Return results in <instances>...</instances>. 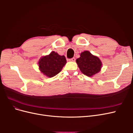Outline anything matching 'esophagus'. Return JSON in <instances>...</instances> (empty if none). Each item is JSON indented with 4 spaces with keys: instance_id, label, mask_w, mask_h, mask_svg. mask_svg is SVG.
Listing matches in <instances>:
<instances>
[{
    "instance_id": "34e87169",
    "label": "esophagus",
    "mask_w": 133,
    "mask_h": 133,
    "mask_svg": "<svg viewBox=\"0 0 133 133\" xmlns=\"http://www.w3.org/2000/svg\"><path fill=\"white\" fill-rule=\"evenodd\" d=\"M69 62H74L75 61V58H71V59H69Z\"/></svg>"
}]
</instances>
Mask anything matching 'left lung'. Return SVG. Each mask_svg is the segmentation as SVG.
Returning <instances> with one entry per match:
<instances>
[{
	"mask_svg": "<svg viewBox=\"0 0 133 133\" xmlns=\"http://www.w3.org/2000/svg\"><path fill=\"white\" fill-rule=\"evenodd\" d=\"M82 73L88 76H92L101 70L102 62L95 55L86 50L80 53V57L76 60Z\"/></svg>",
	"mask_w": 133,
	"mask_h": 133,
	"instance_id": "8db88e82",
	"label": "left lung"
}]
</instances>
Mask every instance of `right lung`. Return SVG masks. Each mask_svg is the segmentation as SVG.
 <instances>
[{"mask_svg": "<svg viewBox=\"0 0 133 133\" xmlns=\"http://www.w3.org/2000/svg\"><path fill=\"white\" fill-rule=\"evenodd\" d=\"M66 63L65 56L60 55L53 51L49 55L43 56L39 59V69L45 76L52 78L61 71Z\"/></svg>", "mask_w": 133, "mask_h": 133, "instance_id": "add662e5", "label": "right lung"}]
</instances>
